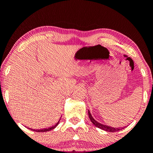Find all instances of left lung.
I'll list each match as a JSON object with an SVG mask.
<instances>
[{"instance_id":"8db88e82","label":"left lung","mask_w":153,"mask_h":153,"mask_svg":"<svg viewBox=\"0 0 153 153\" xmlns=\"http://www.w3.org/2000/svg\"><path fill=\"white\" fill-rule=\"evenodd\" d=\"M88 115H89V118L90 120H91V122L93 123V124L95 126H96L97 128H100L101 130H105L107 132H117V131H119V130H123V128H112V127H110V126H105V125H102L101 124V123L97 122L93 118V117H92L91 113H90V111L88 110Z\"/></svg>"}]
</instances>
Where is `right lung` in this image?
Here are the masks:
<instances>
[{"instance_id":"obj_1","label":"right lung","mask_w":153,"mask_h":153,"mask_svg":"<svg viewBox=\"0 0 153 153\" xmlns=\"http://www.w3.org/2000/svg\"><path fill=\"white\" fill-rule=\"evenodd\" d=\"M60 121V120H59ZM59 121L58 123H56V125H55L54 126H53V127H51V128H45V129H40V130H33L34 131H36V132H47V131H50V130H53V129H54L55 128H56V127L58 126V123H59Z\"/></svg>"}]
</instances>
